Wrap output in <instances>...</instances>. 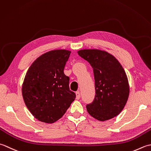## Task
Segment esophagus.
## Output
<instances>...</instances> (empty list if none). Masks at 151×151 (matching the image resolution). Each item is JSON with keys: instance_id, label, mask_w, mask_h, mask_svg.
<instances>
[{"instance_id": "esophagus-1", "label": "esophagus", "mask_w": 151, "mask_h": 151, "mask_svg": "<svg viewBox=\"0 0 151 151\" xmlns=\"http://www.w3.org/2000/svg\"><path fill=\"white\" fill-rule=\"evenodd\" d=\"M76 99L77 100H79L80 98H81V94H80L79 92H76Z\"/></svg>"}]
</instances>
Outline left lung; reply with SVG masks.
Instances as JSON below:
<instances>
[{"instance_id": "8db88e82", "label": "left lung", "mask_w": 151, "mask_h": 151, "mask_svg": "<svg viewBox=\"0 0 151 151\" xmlns=\"http://www.w3.org/2000/svg\"><path fill=\"white\" fill-rule=\"evenodd\" d=\"M78 53L93 68L96 94L93 102L87 104L88 113L100 121L117 116L127 102L130 90L121 64L104 51L83 50Z\"/></svg>"}]
</instances>
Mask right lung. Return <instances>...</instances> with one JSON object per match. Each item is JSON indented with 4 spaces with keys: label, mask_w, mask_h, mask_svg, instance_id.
<instances>
[{
    "label": "right lung",
    "mask_w": 151,
    "mask_h": 151,
    "mask_svg": "<svg viewBox=\"0 0 151 151\" xmlns=\"http://www.w3.org/2000/svg\"><path fill=\"white\" fill-rule=\"evenodd\" d=\"M70 51L57 50L39 57L27 71L22 94L27 108L40 121L53 123L64 115L76 98L64 73Z\"/></svg>",
    "instance_id": "add662e5"
}]
</instances>
